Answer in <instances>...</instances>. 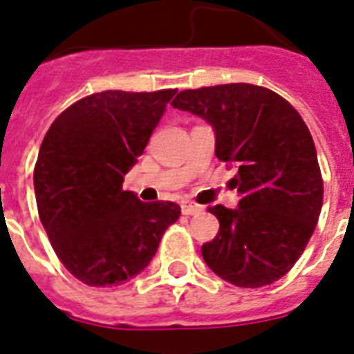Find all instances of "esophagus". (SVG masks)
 <instances>
[{
    "mask_svg": "<svg viewBox=\"0 0 354 354\" xmlns=\"http://www.w3.org/2000/svg\"><path fill=\"white\" fill-rule=\"evenodd\" d=\"M183 214L185 216H194V214H201L203 212V206L201 205H195V203H190V201H186V203H183Z\"/></svg>",
    "mask_w": 354,
    "mask_h": 354,
    "instance_id": "esophagus-1",
    "label": "esophagus"
}]
</instances>
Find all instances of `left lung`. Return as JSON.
Listing matches in <instances>:
<instances>
[{"label": "left lung", "mask_w": 354, "mask_h": 354, "mask_svg": "<svg viewBox=\"0 0 354 354\" xmlns=\"http://www.w3.org/2000/svg\"><path fill=\"white\" fill-rule=\"evenodd\" d=\"M174 107L216 133V157L234 164L237 208H208L219 234L201 248L221 279L256 289L283 278L304 254L324 203L318 155L304 118L267 87L225 84L180 91Z\"/></svg>", "instance_id": "obj_1"}]
</instances>
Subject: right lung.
Here are the masks:
<instances>
[{"label":"right lung","instance_id":"add662e5","mask_svg":"<svg viewBox=\"0 0 354 354\" xmlns=\"http://www.w3.org/2000/svg\"><path fill=\"white\" fill-rule=\"evenodd\" d=\"M175 93H95L67 107L45 135L34 168L38 214L56 256L82 283L135 278L179 219L171 201L142 203L122 190Z\"/></svg>","mask_w":354,"mask_h":354}]
</instances>
